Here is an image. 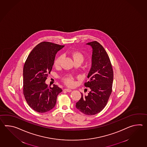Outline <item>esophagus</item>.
Returning a JSON list of instances; mask_svg holds the SVG:
<instances>
[{
  "instance_id": "1",
  "label": "esophagus",
  "mask_w": 147,
  "mask_h": 147,
  "mask_svg": "<svg viewBox=\"0 0 147 147\" xmlns=\"http://www.w3.org/2000/svg\"><path fill=\"white\" fill-rule=\"evenodd\" d=\"M65 91L67 92H72V90H71V89H69V88H65Z\"/></svg>"
}]
</instances>
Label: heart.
<instances>
[{
  "label": "heart",
  "instance_id": "1",
  "mask_svg": "<svg viewBox=\"0 0 147 147\" xmlns=\"http://www.w3.org/2000/svg\"><path fill=\"white\" fill-rule=\"evenodd\" d=\"M71 56H72V59H73L74 62L75 61H80V62H83L84 57L83 54L81 53L78 52H73L71 53ZM62 56H59V57H57L54 63V65L56 67H58L61 64V61L62 59ZM64 81L66 83V84L69 85H73L74 84V79L72 77H67L64 79Z\"/></svg>",
  "mask_w": 147,
  "mask_h": 147
}]
</instances>
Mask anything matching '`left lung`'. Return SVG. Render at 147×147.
<instances>
[{
  "label": "left lung",
  "instance_id": "obj_1",
  "mask_svg": "<svg viewBox=\"0 0 147 147\" xmlns=\"http://www.w3.org/2000/svg\"><path fill=\"white\" fill-rule=\"evenodd\" d=\"M92 49V65L85 83L90 88L87 95L82 93L76 108L86 115H92L105 108L112 92L113 72L111 62L103 47L96 41L88 42Z\"/></svg>",
  "mask_w": 147,
  "mask_h": 147
}]
</instances>
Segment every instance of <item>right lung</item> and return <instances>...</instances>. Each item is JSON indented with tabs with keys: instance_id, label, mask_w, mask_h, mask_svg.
Returning <instances> with one entry per match:
<instances>
[{
	"instance_id": "right-lung-1",
	"label": "right lung",
	"mask_w": 147,
	"mask_h": 147,
	"mask_svg": "<svg viewBox=\"0 0 147 147\" xmlns=\"http://www.w3.org/2000/svg\"><path fill=\"white\" fill-rule=\"evenodd\" d=\"M64 47L52 42H40L30 53L24 64L23 93L28 105L37 112L52 110L62 91L55 84L49 88L45 81L52 69L56 54Z\"/></svg>"
}]
</instances>
